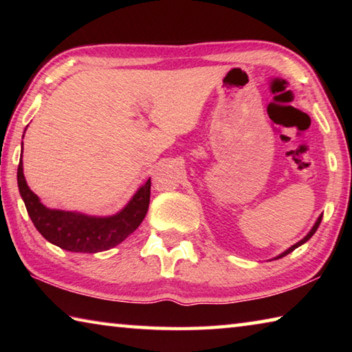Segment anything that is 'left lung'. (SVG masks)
<instances>
[{
    "label": "left lung",
    "mask_w": 352,
    "mask_h": 352,
    "mask_svg": "<svg viewBox=\"0 0 352 352\" xmlns=\"http://www.w3.org/2000/svg\"><path fill=\"white\" fill-rule=\"evenodd\" d=\"M321 219H323V214H321V216L317 219V222H315V225L312 226V230L311 231H309V233H307V236L306 237H302V239L300 241V242H296L295 243V245H292L289 250H285V252L284 253H281V254H279V256H276V258L275 259H279V258H283V256H285V254H289V253H292V252H294V250L295 248H298V247H300V245H302V243H305V242H307L309 239H311V237L315 234V231H317V228H318V226H320V222H321Z\"/></svg>",
    "instance_id": "obj_1"
}]
</instances>
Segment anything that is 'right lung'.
<instances>
[{"label": "right lung", "mask_w": 352, "mask_h": 352, "mask_svg": "<svg viewBox=\"0 0 352 352\" xmlns=\"http://www.w3.org/2000/svg\"><path fill=\"white\" fill-rule=\"evenodd\" d=\"M23 153V151H21ZM16 182L29 217L47 242L67 252L98 253L121 243L138 228L151 201V178L136 190L132 200L115 216L96 217L82 212L50 210L29 189L20 160Z\"/></svg>", "instance_id": "right-lung-1"}]
</instances>
